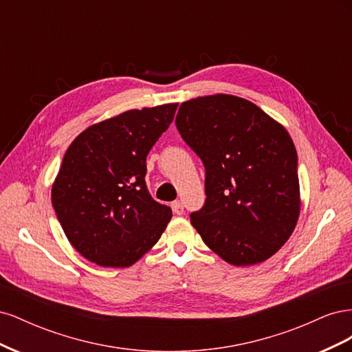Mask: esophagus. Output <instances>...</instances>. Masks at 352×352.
<instances>
[{
  "label": "esophagus",
  "mask_w": 352,
  "mask_h": 352,
  "mask_svg": "<svg viewBox=\"0 0 352 352\" xmlns=\"http://www.w3.org/2000/svg\"><path fill=\"white\" fill-rule=\"evenodd\" d=\"M172 208H173V211H175V214H184V204L180 201H175V202H172Z\"/></svg>",
  "instance_id": "1"
}]
</instances>
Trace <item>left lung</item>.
Listing matches in <instances>:
<instances>
[{"instance_id": "obj_1", "label": "left lung", "mask_w": 352, "mask_h": 352, "mask_svg": "<svg viewBox=\"0 0 352 352\" xmlns=\"http://www.w3.org/2000/svg\"><path fill=\"white\" fill-rule=\"evenodd\" d=\"M176 127L206 168V202L190 223L233 265L270 258L300 216L295 145L285 127L233 95L180 104Z\"/></svg>"}]
</instances>
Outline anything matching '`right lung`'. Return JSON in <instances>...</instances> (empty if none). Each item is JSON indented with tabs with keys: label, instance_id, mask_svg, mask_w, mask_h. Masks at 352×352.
Instances as JSON below:
<instances>
[{
	"label": "right lung",
	"instance_id": "right-lung-1",
	"mask_svg": "<svg viewBox=\"0 0 352 352\" xmlns=\"http://www.w3.org/2000/svg\"><path fill=\"white\" fill-rule=\"evenodd\" d=\"M177 104L131 110L83 131L63 157L51 201L67 239L101 267H129L172 219L145 184L146 155Z\"/></svg>",
	"mask_w": 352,
	"mask_h": 352
}]
</instances>
